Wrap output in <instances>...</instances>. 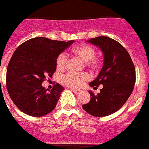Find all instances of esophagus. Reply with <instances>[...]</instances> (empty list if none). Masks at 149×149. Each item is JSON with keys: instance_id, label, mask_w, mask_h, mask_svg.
Returning <instances> with one entry per match:
<instances>
[{"instance_id": "esophagus-1", "label": "esophagus", "mask_w": 149, "mask_h": 149, "mask_svg": "<svg viewBox=\"0 0 149 149\" xmlns=\"http://www.w3.org/2000/svg\"><path fill=\"white\" fill-rule=\"evenodd\" d=\"M71 90H72L73 91H74V94H80L82 91H81V90H79V89H73V88H71Z\"/></svg>"}]
</instances>
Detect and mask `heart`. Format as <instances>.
<instances>
[{
    "mask_svg": "<svg viewBox=\"0 0 149 149\" xmlns=\"http://www.w3.org/2000/svg\"><path fill=\"white\" fill-rule=\"evenodd\" d=\"M71 52L74 55L79 57L81 59L85 62L86 65L92 70L100 68L102 64V61L100 58L95 57V49L93 46L87 44H80L73 47ZM66 63V57L65 54H60L56 58V66L58 70H63L65 68ZM90 79L87 73H68L62 79V83L66 86L71 88H79L83 86L86 81Z\"/></svg>",
    "mask_w": 149,
    "mask_h": 149,
    "instance_id": "1",
    "label": "heart"
}]
</instances>
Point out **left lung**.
I'll list each match as a JSON object with an SVG mask.
<instances>
[{"label":"left lung","mask_w":149,"mask_h":149,"mask_svg":"<svg viewBox=\"0 0 149 149\" xmlns=\"http://www.w3.org/2000/svg\"><path fill=\"white\" fill-rule=\"evenodd\" d=\"M88 42L99 46L104 54L103 68L89 85L103 87L97 95L89 91L91 100L83 108L93 116H107L120 109L131 95L136 83L135 66L127 49L116 40L100 36Z\"/></svg>","instance_id":"obj_1"}]
</instances>
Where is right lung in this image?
Here are the masks:
<instances>
[{"label":"right lung","instance_id":"obj_1","mask_svg":"<svg viewBox=\"0 0 149 149\" xmlns=\"http://www.w3.org/2000/svg\"><path fill=\"white\" fill-rule=\"evenodd\" d=\"M73 42L39 37L27 40L14 51L7 67L6 87L22 112L41 117L55 108L64 87L56 83L47 91L42 83L46 76L52 77L58 55Z\"/></svg>","mask_w":149,"mask_h":149}]
</instances>
